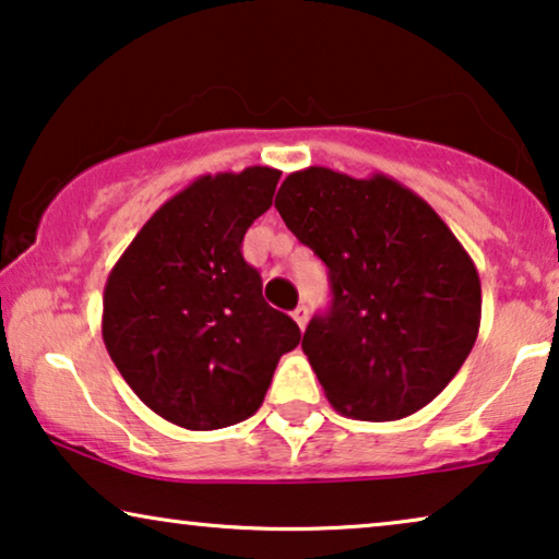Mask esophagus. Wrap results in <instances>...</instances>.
Listing matches in <instances>:
<instances>
[{
	"label": "esophagus",
	"instance_id": "34e87169",
	"mask_svg": "<svg viewBox=\"0 0 559 559\" xmlns=\"http://www.w3.org/2000/svg\"><path fill=\"white\" fill-rule=\"evenodd\" d=\"M294 319H296L298 329H306V324H309V309H306L304 304H298L294 309Z\"/></svg>",
	"mask_w": 559,
	"mask_h": 559
}]
</instances>
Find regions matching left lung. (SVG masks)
Returning <instances> with one entry per match:
<instances>
[{"instance_id":"obj_1","label":"left lung","mask_w":559,"mask_h":559,"mask_svg":"<svg viewBox=\"0 0 559 559\" xmlns=\"http://www.w3.org/2000/svg\"><path fill=\"white\" fill-rule=\"evenodd\" d=\"M283 223L329 269L332 306L301 349L336 413H418L474 349L481 281L438 212L395 179L309 167L283 179Z\"/></svg>"}]
</instances>
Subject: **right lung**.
Wrapping results in <instances>:
<instances>
[{"label":"right lung","instance_id":"obj_1","mask_svg":"<svg viewBox=\"0 0 559 559\" xmlns=\"http://www.w3.org/2000/svg\"><path fill=\"white\" fill-rule=\"evenodd\" d=\"M278 169L204 175L167 200L104 288V342L141 403L187 430H217L263 405L278 359L301 342L240 253L271 207Z\"/></svg>","mask_w":559,"mask_h":559}]
</instances>
